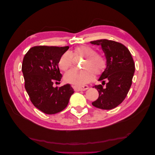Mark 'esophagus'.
I'll return each instance as SVG.
<instances>
[{"label": "esophagus", "instance_id": "34e87169", "mask_svg": "<svg viewBox=\"0 0 155 155\" xmlns=\"http://www.w3.org/2000/svg\"><path fill=\"white\" fill-rule=\"evenodd\" d=\"M88 88V87L87 85L84 86H74V89L78 91H86Z\"/></svg>", "mask_w": 155, "mask_h": 155}]
</instances>
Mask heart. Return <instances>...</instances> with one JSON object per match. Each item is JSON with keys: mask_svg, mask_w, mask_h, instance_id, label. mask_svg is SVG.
Returning <instances> with one entry per match:
<instances>
[{"mask_svg": "<svg viewBox=\"0 0 155 155\" xmlns=\"http://www.w3.org/2000/svg\"><path fill=\"white\" fill-rule=\"evenodd\" d=\"M75 58H85L82 63L83 70L72 69L64 75V80L75 85H81L91 81L94 78V73L100 74L107 66V61L104 55L96 53V51L91 46L83 45L78 46L73 51ZM69 51H65L61 56L59 61V68L62 70H67L72 66L74 58Z\"/></svg>", "mask_w": 155, "mask_h": 155, "instance_id": "heart-1", "label": "heart"}]
</instances>
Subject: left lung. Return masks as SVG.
<instances>
[{
    "instance_id": "left-lung-1",
    "label": "left lung",
    "mask_w": 155,
    "mask_h": 155,
    "mask_svg": "<svg viewBox=\"0 0 155 155\" xmlns=\"http://www.w3.org/2000/svg\"><path fill=\"white\" fill-rule=\"evenodd\" d=\"M91 43L100 45L107 59V67L98 81L108 80L105 88L101 85L93 87L97 88L99 97L92 104L101 109H112L125 100L132 85L134 61L128 48L118 42L100 39Z\"/></svg>"
}]
</instances>
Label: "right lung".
<instances>
[{
  "label": "right lung",
  "instance_id": "add662e5",
  "mask_svg": "<svg viewBox=\"0 0 155 155\" xmlns=\"http://www.w3.org/2000/svg\"><path fill=\"white\" fill-rule=\"evenodd\" d=\"M68 46H36L31 48L22 61L25 89L36 108L47 114H54L67 107L74 92L70 84L54 87L61 79L58 61Z\"/></svg>",
  "mask_w": 155,
  "mask_h": 155
}]
</instances>
